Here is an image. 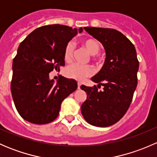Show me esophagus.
I'll return each instance as SVG.
<instances>
[{
  "label": "esophagus",
  "instance_id": "obj_1",
  "mask_svg": "<svg viewBox=\"0 0 157 157\" xmlns=\"http://www.w3.org/2000/svg\"><path fill=\"white\" fill-rule=\"evenodd\" d=\"M80 86H81V83H77V89H80Z\"/></svg>",
  "mask_w": 157,
  "mask_h": 157
}]
</instances>
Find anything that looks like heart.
Masks as SVG:
<instances>
[{
	"instance_id": "1",
	"label": "heart",
	"mask_w": 157,
	"mask_h": 157,
	"mask_svg": "<svg viewBox=\"0 0 157 157\" xmlns=\"http://www.w3.org/2000/svg\"><path fill=\"white\" fill-rule=\"evenodd\" d=\"M83 45L90 55H92L93 59L99 58L98 52L100 50V44L95 39H86L83 41ZM74 51H75V44L71 41L66 45L64 51V57L66 61H71L73 58ZM94 69L90 65H83L80 64H72L67 66L64 69V75L69 78L82 81L86 77L93 75Z\"/></svg>"
}]
</instances>
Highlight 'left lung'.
<instances>
[{
  "instance_id": "8db88e82",
  "label": "left lung",
  "mask_w": 157,
  "mask_h": 157,
  "mask_svg": "<svg viewBox=\"0 0 157 157\" xmlns=\"http://www.w3.org/2000/svg\"><path fill=\"white\" fill-rule=\"evenodd\" d=\"M84 29L102 44L105 64L91 80L98 83L90 87L82 85L87 94L81 112L89 124L109 127L124 115L137 85L139 61L134 45L125 36L113 29L85 27ZM101 86L102 90H98Z\"/></svg>"
}]
</instances>
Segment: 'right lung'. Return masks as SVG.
<instances>
[{
  "label": "right lung",
  "mask_w": 157,
  "mask_h": 157,
  "mask_svg": "<svg viewBox=\"0 0 157 157\" xmlns=\"http://www.w3.org/2000/svg\"><path fill=\"white\" fill-rule=\"evenodd\" d=\"M83 29L60 24L37 28L20 43L13 61L10 90L20 116L29 122L45 124L59 114L62 101L77 88L74 80L59 76L56 83L49 73L64 65L66 45Z\"/></svg>",
  "instance_id": "right-lung-1"
}]
</instances>
